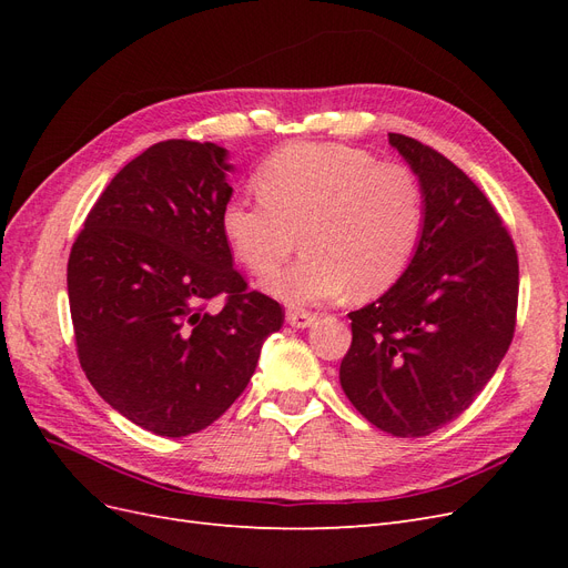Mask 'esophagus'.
<instances>
[{
	"label": "esophagus",
	"instance_id": "34e87169",
	"mask_svg": "<svg viewBox=\"0 0 568 568\" xmlns=\"http://www.w3.org/2000/svg\"><path fill=\"white\" fill-rule=\"evenodd\" d=\"M315 320H317L315 313H305V311H288L286 313V322L291 326H296V329H305V326L315 324Z\"/></svg>",
	"mask_w": 568,
	"mask_h": 568
}]
</instances>
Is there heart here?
I'll return each instance as SVG.
<instances>
[{
    "label": "heart",
    "mask_w": 568,
    "mask_h": 568,
    "mask_svg": "<svg viewBox=\"0 0 568 568\" xmlns=\"http://www.w3.org/2000/svg\"><path fill=\"white\" fill-rule=\"evenodd\" d=\"M261 196H234L220 215L222 236L253 274H267L294 251V265L265 280V291L288 305L384 294L415 261L426 199L403 163H379L365 149L288 144L255 175Z\"/></svg>",
    "instance_id": "1"
}]
</instances>
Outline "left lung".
<instances>
[{
    "label": "left lung",
    "mask_w": 568,
    "mask_h": 568,
    "mask_svg": "<svg viewBox=\"0 0 568 568\" xmlns=\"http://www.w3.org/2000/svg\"><path fill=\"white\" fill-rule=\"evenodd\" d=\"M422 182L426 225L415 261L384 296L351 313L341 388L376 428L434 434L490 382L517 324L519 261L486 194L412 136L388 132Z\"/></svg>",
    "instance_id": "1"
}]
</instances>
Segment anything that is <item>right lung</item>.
Masks as SVG:
<instances>
[{
    "instance_id": "obj_1",
    "label": "right lung",
    "mask_w": 568,
    "mask_h": 568,
    "mask_svg": "<svg viewBox=\"0 0 568 568\" xmlns=\"http://www.w3.org/2000/svg\"><path fill=\"white\" fill-rule=\"evenodd\" d=\"M230 170L211 142L149 146L97 199L68 257L82 372L120 415L168 438L211 426L284 324L282 305L232 267L220 227Z\"/></svg>"
}]
</instances>
